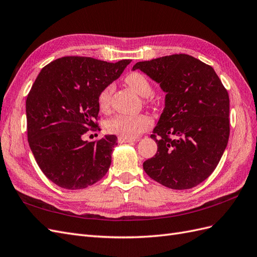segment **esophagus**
Here are the masks:
<instances>
[{"label":"esophagus","mask_w":257,"mask_h":257,"mask_svg":"<svg viewBox=\"0 0 257 257\" xmlns=\"http://www.w3.org/2000/svg\"><path fill=\"white\" fill-rule=\"evenodd\" d=\"M136 139H130V138H125V137H122V136H119L118 137V143L119 144H126V143H133L135 142Z\"/></svg>","instance_id":"34e87169"}]
</instances>
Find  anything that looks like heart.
<instances>
[{
    "instance_id": "1",
    "label": "heart",
    "mask_w": 257,
    "mask_h": 257,
    "mask_svg": "<svg viewBox=\"0 0 257 257\" xmlns=\"http://www.w3.org/2000/svg\"><path fill=\"white\" fill-rule=\"evenodd\" d=\"M126 82L130 87L133 89L138 95L142 97H148L152 92V87L141 73H132L126 77ZM114 91V85L108 84L105 87L98 95V105L100 109H107L110 103V98ZM151 126V119L145 114L138 115H125L119 114L113 118L107 120L105 123V128L108 133L119 135L125 138L134 139L139 134L143 133L144 131L148 130Z\"/></svg>"
}]
</instances>
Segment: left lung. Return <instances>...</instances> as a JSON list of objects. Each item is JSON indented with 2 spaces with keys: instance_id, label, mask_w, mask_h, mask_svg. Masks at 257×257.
Listing matches in <instances>:
<instances>
[{
  "instance_id": "1",
  "label": "left lung",
  "mask_w": 257,
  "mask_h": 257,
  "mask_svg": "<svg viewBox=\"0 0 257 257\" xmlns=\"http://www.w3.org/2000/svg\"><path fill=\"white\" fill-rule=\"evenodd\" d=\"M135 69L166 94L151 136L158 151L145 161V172L166 188L192 189L213 173L227 147L228 93L211 66L188 54L138 62Z\"/></svg>"
}]
</instances>
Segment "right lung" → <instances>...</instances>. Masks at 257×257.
Instances as JSON below:
<instances>
[{
    "mask_svg": "<svg viewBox=\"0 0 257 257\" xmlns=\"http://www.w3.org/2000/svg\"><path fill=\"white\" fill-rule=\"evenodd\" d=\"M130 63L64 57L38 74L26 103L28 141L37 165L60 188L85 189L109 169L116 136L105 135L98 142L82 137L97 127L99 93Z\"/></svg>",
    "mask_w": 257,
    "mask_h": 257,
    "instance_id": "right-lung-1",
    "label": "right lung"
}]
</instances>
